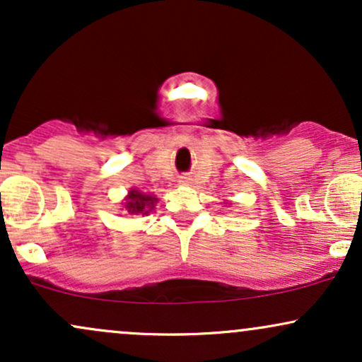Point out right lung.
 <instances>
[{
    "mask_svg": "<svg viewBox=\"0 0 362 362\" xmlns=\"http://www.w3.org/2000/svg\"><path fill=\"white\" fill-rule=\"evenodd\" d=\"M124 209L127 211L129 214H149L153 209H155V204L158 202V199L155 195H149L141 192V190L131 189L129 194L124 199Z\"/></svg>",
    "mask_w": 362,
    "mask_h": 362,
    "instance_id": "obj_1",
    "label": "right lung"
}]
</instances>
